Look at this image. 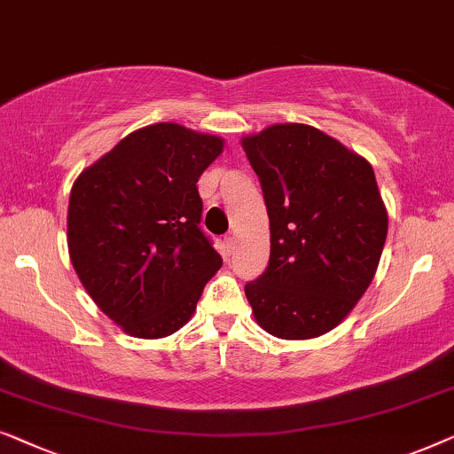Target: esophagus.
<instances>
[{"mask_svg": "<svg viewBox=\"0 0 454 454\" xmlns=\"http://www.w3.org/2000/svg\"><path fill=\"white\" fill-rule=\"evenodd\" d=\"M234 247H236L234 236H226V239H224V248H226V253H228V254H230V253H234Z\"/></svg>", "mask_w": 454, "mask_h": 454, "instance_id": "1", "label": "esophagus"}]
</instances>
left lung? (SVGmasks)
I'll use <instances>...</instances> for the list:
<instances>
[{
  "label": "left lung",
  "instance_id": "8db88e82",
  "mask_svg": "<svg viewBox=\"0 0 454 454\" xmlns=\"http://www.w3.org/2000/svg\"><path fill=\"white\" fill-rule=\"evenodd\" d=\"M240 145L261 181L271 232L270 265L245 286L254 321L279 340L329 333L368 290L387 240L372 166L304 123L270 125Z\"/></svg>",
  "mask_w": 454,
  "mask_h": 454
}]
</instances>
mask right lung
<instances>
[{"instance_id":"1","label":"right lung","mask_w":454,"mask_h":454,"mask_svg":"<svg viewBox=\"0 0 454 454\" xmlns=\"http://www.w3.org/2000/svg\"><path fill=\"white\" fill-rule=\"evenodd\" d=\"M224 139L178 123L129 133L75 178L69 259L127 335L160 340L189 323L222 257L201 232L197 181Z\"/></svg>"}]
</instances>
